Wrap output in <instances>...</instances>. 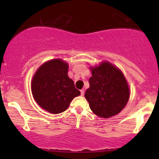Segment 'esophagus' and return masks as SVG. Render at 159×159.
Listing matches in <instances>:
<instances>
[{
    "instance_id": "esophagus-1",
    "label": "esophagus",
    "mask_w": 159,
    "mask_h": 159,
    "mask_svg": "<svg viewBox=\"0 0 159 159\" xmlns=\"http://www.w3.org/2000/svg\"><path fill=\"white\" fill-rule=\"evenodd\" d=\"M81 95L82 96H83L84 95V90H81Z\"/></svg>"
}]
</instances>
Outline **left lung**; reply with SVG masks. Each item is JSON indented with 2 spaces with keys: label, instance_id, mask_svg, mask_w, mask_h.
Segmentation results:
<instances>
[{
  "label": "left lung",
  "instance_id": "8db88e82",
  "mask_svg": "<svg viewBox=\"0 0 159 159\" xmlns=\"http://www.w3.org/2000/svg\"><path fill=\"white\" fill-rule=\"evenodd\" d=\"M91 71L90 87L84 94L90 109L104 118L119 114L127 104L130 94L123 74L108 62L91 67Z\"/></svg>",
  "mask_w": 159,
  "mask_h": 159
}]
</instances>
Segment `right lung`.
Segmentation results:
<instances>
[{"label":"right lung","mask_w":159,"mask_h":159,"mask_svg":"<svg viewBox=\"0 0 159 159\" xmlns=\"http://www.w3.org/2000/svg\"><path fill=\"white\" fill-rule=\"evenodd\" d=\"M69 66L60 59L49 61L36 71L31 82L33 96L42 108L60 114L81 94L68 77Z\"/></svg>","instance_id":"right-lung-1"}]
</instances>
